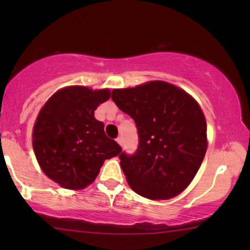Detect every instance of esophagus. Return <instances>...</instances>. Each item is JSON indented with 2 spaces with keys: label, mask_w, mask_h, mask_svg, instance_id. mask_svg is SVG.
I'll list each match as a JSON object with an SVG mask.
<instances>
[{
  "label": "esophagus",
  "mask_w": 250,
  "mask_h": 250,
  "mask_svg": "<svg viewBox=\"0 0 250 250\" xmlns=\"http://www.w3.org/2000/svg\"><path fill=\"white\" fill-rule=\"evenodd\" d=\"M116 141L118 142V145H121V146H123V138L122 136H118L117 139H116Z\"/></svg>",
  "instance_id": "34e87169"
}]
</instances>
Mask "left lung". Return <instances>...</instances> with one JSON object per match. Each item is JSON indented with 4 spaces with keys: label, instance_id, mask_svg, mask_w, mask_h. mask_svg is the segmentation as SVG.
Masks as SVG:
<instances>
[{
    "label": "left lung",
    "instance_id": "obj_1",
    "mask_svg": "<svg viewBox=\"0 0 250 250\" xmlns=\"http://www.w3.org/2000/svg\"><path fill=\"white\" fill-rule=\"evenodd\" d=\"M111 99L138 129L136 151L119 155L129 187L149 199L182 192L207 150L206 119L199 104L187 92L160 81L114 90Z\"/></svg>",
    "mask_w": 250,
    "mask_h": 250
}]
</instances>
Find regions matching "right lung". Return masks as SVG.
Wrapping results in <instances>:
<instances>
[{"label":"right lung","instance_id":"1","mask_svg":"<svg viewBox=\"0 0 250 250\" xmlns=\"http://www.w3.org/2000/svg\"><path fill=\"white\" fill-rule=\"evenodd\" d=\"M110 98L109 90L70 86L58 91L40 111L33 129V148L46 176L66 189L93 182L105 159L122 146L104 133L94 110Z\"/></svg>","mask_w":250,"mask_h":250}]
</instances>
